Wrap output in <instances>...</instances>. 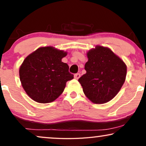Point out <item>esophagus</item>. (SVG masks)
<instances>
[{"label":"esophagus","instance_id":"esophagus-1","mask_svg":"<svg viewBox=\"0 0 146 146\" xmlns=\"http://www.w3.org/2000/svg\"><path fill=\"white\" fill-rule=\"evenodd\" d=\"M80 77V74L79 73H77V74H74V78L75 79H76V80H78L79 78Z\"/></svg>","mask_w":146,"mask_h":146}]
</instances>
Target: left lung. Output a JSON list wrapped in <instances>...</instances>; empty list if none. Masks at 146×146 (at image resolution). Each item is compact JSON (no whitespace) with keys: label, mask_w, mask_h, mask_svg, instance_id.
I'll use <instances>...</instances> for the list:
<instances>
[{"label":"left lung","mask_w":146,"mask_h":146,"mask_svg":"<svg viewBox=\"0 0 146 146\" xmlns=\"http://www.w3.org/2000/svg\"><path fill=\"white\" fill-rule=\"evenodd\" d=\"M85 74L78 82L86 97L94 104H104L112 100L124 83L127 66L110 49L96 46L87 52Z\"/></svg>","instance_id":"obj_1"}]
</instances>
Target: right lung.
<instances>
[{
	"instance_id": "obj_1",
	"label": "right lung",
	"mask_w": 146,
	"mask_h": 146,
	"mask_svg": "<svg viewBox=\"0 0 146 146\" xmlns=\"http://www.w3.org/2000/svg\"><path fill=\"white\" fill-rule=\"evenodd\" d=\"M66 52L52 46L40 47L24 60L19 69L22 86L28 96L38 103L54 101L66 82L74 78L69 66L62 62Z\"/></svg>"
}]
</instances>
